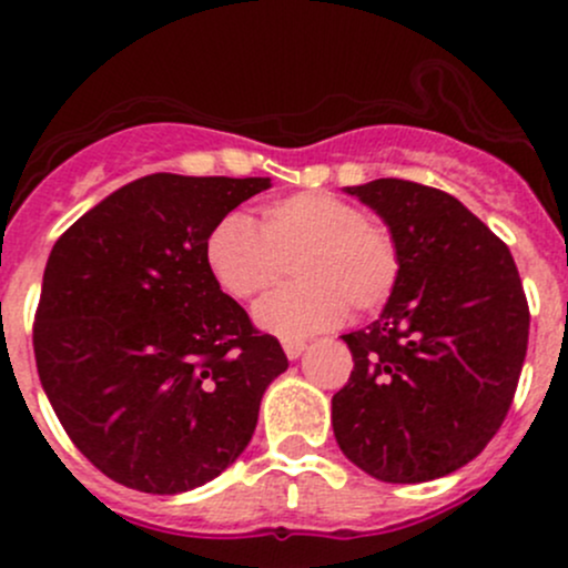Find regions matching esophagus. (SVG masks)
<instances>
[{"label": "esophagus", "mask_w": 568, "mask_h": 568, "mask_svg": "<svg viewBox=\"0 0 568 568\" xmlns=\"http://www.w3.org/2000/svg\"><path fill=\"white\" fill-rule=\"evenodd\" d=\"M305 348H307L305 341H283V352L288 359L302 357V352H305Z\"/></svg>", "instance_id": "esophagus-1"}]
</instances>
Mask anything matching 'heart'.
I'll return each mask as SVG.
<instances>
[{
	"label": "heart",
	"mask_w": 568,
	"mask_h": 568,
	"mask_svg": "<svg viewBox=\"0 0 568 568\" xmlns=\"http://www.w3.org/2000/svg\"><path fill=\"white\" fill-rule=\"evenodd\" d=\"M205 266L233 300L266 294L291 261L296 283L274 291L252 311L268 335L302 341L332 329L348 307L371 313L398 283L400 261L390 233L332 192H296L272 200L252 225L227 214L205 239Z\"/></svg>",
	"instance_id": "heart-1"
}]
</instances>
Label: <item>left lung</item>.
I'll return each instance as SVG.
<instances>
[{
	"instance_id": "1",
	"label": "left lung",
	"mask_w": 568,
	"mask_h": 568,
	"mask_svg": "<svg viewBox=\"0 0 568 568\" xmlns=\"http://www.w3.org/2000/svg\"><path fill=\"white\" fill-rule=\"evenodd\" d=\"M390 231L400 272L382 316L343 335L354 357L332 395L348 462L387 484H423L473 462L517 393L530 313L506 244L459 200L379 178L346 186Z\"/></svg>"
}]
</instances>
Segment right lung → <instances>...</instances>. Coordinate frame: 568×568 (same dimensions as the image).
<instances>
[{
	"instance_id": "right-lung-1",
	"label": "right lung",
	"mask_w": 568,
	"mask_h": 568,
	"mask_svg": "<svg viewBox=\"0 0 568 568\" xmlns=\"http://www.w3.org/2000/svg\"><path fill=\"white\" fill-rule=\"evenodd\" d=\"M272 178L153 173L79 216L51 250L36 363L68 437L101 473L148 495L214 480L250 445L277 337L222 294L205 239Z\"/></svg>"
}]
</instances>
